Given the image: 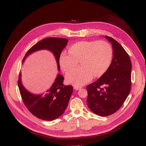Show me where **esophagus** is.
Returning a JSON list of instances; mask_svg holds the SVG:
<instances>
[{"label":"esophagus","instance_id":"1","mask_svg":"<svg viewBox=\"0 0 146 146\" xmlns=\"http://www.w3.org/2000/svg\"><path fill=\"white\" fill-rule=\"evenodd\" d=\"M73 88H74V89H75V90H79V89H81V87L78 86H74Z\"/></svg>","mask_w":146,"mask_h":146}]
</instances>
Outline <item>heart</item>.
Wrapping results in <instances>:
<instances>
[{
  "label": "heart",
  "mask_w": 146,
  "mask_h": 146,
  "mask_svg": "<svg viewBox=\"0 0 146 146\" xmlns=\"http://www.w3.org/2000/svg\"><path fill=\"white\" fill-rule=\"evenodd\" d=\"M69 53L63 52L59 58L62 69L69 72L74 68L78 61L81 66L69 72L66 76L68 83L82 86L90 81L93 76L103 75L108 69L113 57L111 46L104 40H82L69 47Z\"/></svg>",
  "instance_id": "obj_1"
}]
</instances>
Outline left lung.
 Segmentation results:
<instances>
[{"mask_svg":"<svg viewBox=\"0 0 146 146\" xmlns=\"http://www.w3.org/2000/svg\"><path fill=\"white\" fill-rule=\"evenodd\" d=\"M112 45L113 58L107 71L87 86V104L92 112L101 116L115 113L122 106L131 88L132 64L122 46L105 36Z\"/></svg>","mask_w":146,"mask_h":146,"instance_id":"left-lung-1","label":"left lung"}]
</instances>
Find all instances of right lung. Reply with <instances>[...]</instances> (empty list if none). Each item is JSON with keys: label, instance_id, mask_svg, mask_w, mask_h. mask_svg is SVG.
Instances as JSON below:
<instances>
[{"label": "right lung", "instance_id": "obj_1", "mask_svg": "<svg viewBox=\"0 0 146 146\" xmlns=\"http://www.w3.org/2000/svg\"><path fill=\"white\" fill-rule=\"evenodd\" d=\"M68 42L67 39L61 38L50 37L43 39L30 48L22 62L32 53L46 49L54 54L60 70V56ZM64 77L61 74H57L54 82L49 89L43 93L35 94L29 92L23 86L21 73H19L18 87L23 103L29 112L39 119L47 121L54 120L61 116L66 109L73 92V86L64 85Z\"/></svg>", "mask_w": 146, "mask_h": 146}]
</instances>
